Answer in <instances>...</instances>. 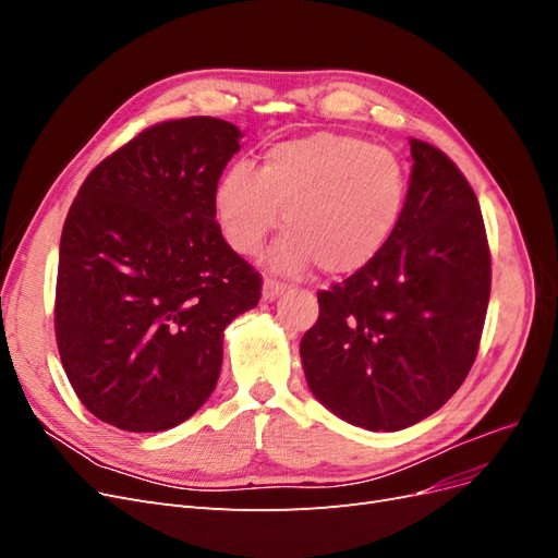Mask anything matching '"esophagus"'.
<instances>
[{
  "label": "esophagus",
  "mask_w": 558,
  "mask_h": 558,
  "mask_svg": "<svg viewBox=\"0 0 558 558\" xmlns=\"http://www.w3.org/2000/svg\"><path fill=\"white\" fill-rule=\"evenodd\" d=\"M286 291V283L275 279V277H265L263 281V300H275Z\"/></svg>",
  "instance_id": "34e87169"
}]
</instances>
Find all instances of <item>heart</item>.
I'll list each match as a JSON object with an SVG mask.
<instances>
[{"label":"heart","instance_id":"1","mask_svg":"<svg viewBox=\"0 0 558 558\" xmlns=\"http://www.w3.org/2000/svg\"><path fill=\"white\" fill-rule=\"evenodd\" d=\"M408 199L400 158L349 134L318 132L269 146L258 172L232 165L214 207L228 244L256 256L279 226L289 230L272 265L302 272L312 263L330 277L365 267L391 240Z\"/></svg>","mask_w":558,"mask_h":558}]
</instances>
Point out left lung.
<instances>
[{"mask_svg": "<svg viewBox=\"0 0 558 558\" xmlns=\"http://www.w3.org/2000/svg\"><path fill=\"white\" fill-rule=\"evenodd\" d=\"M410 146V191L391 240L318 291V318L300 342L312 393L367 430L418 424L459 391L492 295L475 191L440 148Z\"/></svg>", "mask_w": 558, "mask_h": 558, "instance_id": "obj_1", "label": "left lung"}]
</instances>
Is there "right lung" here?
<instances>
[{"instance_id": "right-lung-1", "label": "right lung", "mask_w": 558, "mask_h": 558, "mask_svg": "<svg viewBox=\"0 0 558 558\" xmlns=\"http://www.w3.org/2000/svg\"><path fill=\"white\" fill-rule=\"evenodd\" d=\"M242 132L211 116L142 130L81 183L60 238L56 340L74 393L128 433L211 396L223 330L263 277L223 240L214 197Z\"/></svg>"}]
</instances>
